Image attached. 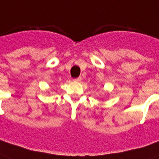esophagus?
I'll return each instance as SVG.
<instances>
[{
	"instance_id": "34e87169",
	"label": "esophagus",
	"mask_w": 159,
	"mask_h": 159,
	"mask_svg": "<svg viewBox=\"0 0 159 159\" xmlns=\"http://www.w3.org/2000/svg\"><path fill=\"white\" fill-rule=\"evenodd\" d=\"M81 80H82V77H77V78H75L73 81H74V82H80Z\"/></svg>"
}]
</instances>
